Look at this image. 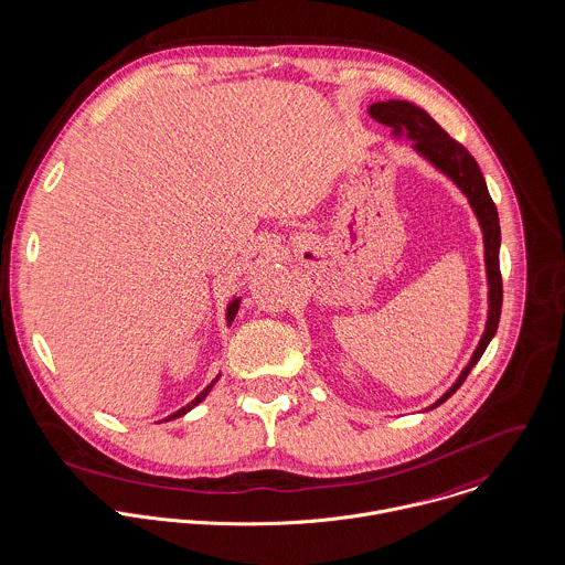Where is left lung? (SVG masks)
<instances>
[{
  "label": "left lung",
  "mask_w": 565,
  "mask_h": 565,
  "mask_svg": "<svg viewBox=\"0 0 565 565\" xmlns=\"http://www.w3.org/2000/svg\"><path fill=\"white\" fill-rule=\"evenodd\" d=\"M369 115L375 121L391 126L395 130V135L404 132L406 137L415 139V143H413L415 150L419 154H424L430 163H435L441 172H446L451 181L462 190V194L469 199V203L480 221V226H482V235H484V264H487V279H489V321H487L484 334L478 342L469 364L465 366V371L460 373L456 384L437 404L430 406V408H437L439 404H444L448 397H451L460 388V384L467 380L469 371L484 353L487 344L493 339L498 323H500L502 275H500V257H498V253H500L498 210L489 196L484 177H482L476 159L467 152V148L462 143L451 139L450 135L424 109H419L411 103H404V100H388V103L371 105Z\"/></svg>",
  "instance_id": "obj_1"
}]
</instances>
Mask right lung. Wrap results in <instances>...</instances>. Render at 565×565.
Listing matches in <instances>:
<instances>
[{
	"mask_svg": "<svg viewBox=\"0 0 565 565\" xmlns=\"http://www.w3.org/2000/svg\"><path fill=\"white\" fill-rule=\"evenodd\" d=\"M237 308H239V299H233V301H231V303H228V310H226V321H228V323H231V321H233V319H235V312H237ZM216 380H218V377H216ZM216 380H214V382H212V384H210V386H207V388H205V391H203V393H201V395H196V399H194V402H190V404H188V406H185V408H181V411H177V413H174V415H170V417H168V419H177V417H181V415H185V413H188V411H190V408H194V406H196V404H201V399H203V397H205V395H207V393H210V391H212V386H214V384H216Z\"/></svg>",
	"mask_w": 565,
	"mask_h": 565,
	"instance_id": "obj_1",
	"label": "right lung"
}]
</instances>
